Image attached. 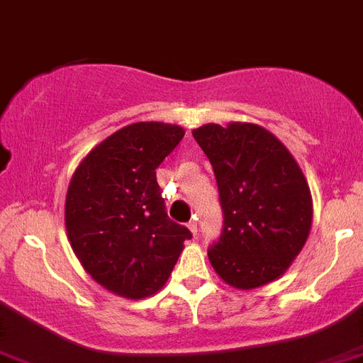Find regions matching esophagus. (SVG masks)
<instances>
[{"label":"esophagus","mask_w":363,"mask_h":363,"mask_svg":"<svg viewBox=\"0 0 363 363\" xmlns=\"http://www.w3.org/2000/svg\"><path fill=\"white\" fill-rule=\"evenodd\" d=\"M188 228H190V233L194 234V236H197V230H199V228H197V221H196V219H191L190 223H188Z\"/></svg>","instance_id":"esophagus-1"}]
</instances>
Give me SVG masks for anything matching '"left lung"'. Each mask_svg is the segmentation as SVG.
<instances>
[{
  "mask_svg": "<svg viewBox=\"0 0 363 363\" xmlns=\"http://www.w3.org/2000/svg\"><path fill=\"white\" fill-rule=\"evenodd\" d=\"M191 135L214 167L223 208V230L208 249L214 271L238 290L280 279L312 228V194L297 160L257 123H206Z\"/></svg>",
  "mask_w": 363,
  "mask_h": 363,
  "instance_id": "left-lung-1",
  "label": "left lung"
}]
</instances>
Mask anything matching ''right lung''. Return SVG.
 <instances>
[{
  "instance_id": "1",
  "label": "right lung",
  "mask_w": 363,
  "mask_h": 363,
  "mask_svg": "<svg viewBox=\"0 0 363 363\" xmlns=\"http://www.w3.org/2000/svg\"><path fill=\"white\" fill-rule=\"evenodd\" d=\"M182 136L179 125L130 123L97 144L69 181V245L97 284L125 299L162 290L191 238L167 218L155 172Z\"/></svg>"
}]
</instances>
